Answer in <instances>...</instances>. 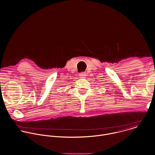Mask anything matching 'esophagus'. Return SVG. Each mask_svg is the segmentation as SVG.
Here are the masks:
<instances>
[{
	"instance_id": "esophagus-1",
	"label": "esophagus",
	"mask_w": 155,
	"mask_h": 155,
	"mask_svg": "<svg viewBox=\"0 0 155 155\" xmlns=\"http://www.w3.org/2000/svg\"><path fill=\"white\" fill-rule=\"evenodd\" d=\"M87 74L86 72H81L80 74H79V76L80 78H84L87 75Z\"/></svg>"
}]
</instances>
